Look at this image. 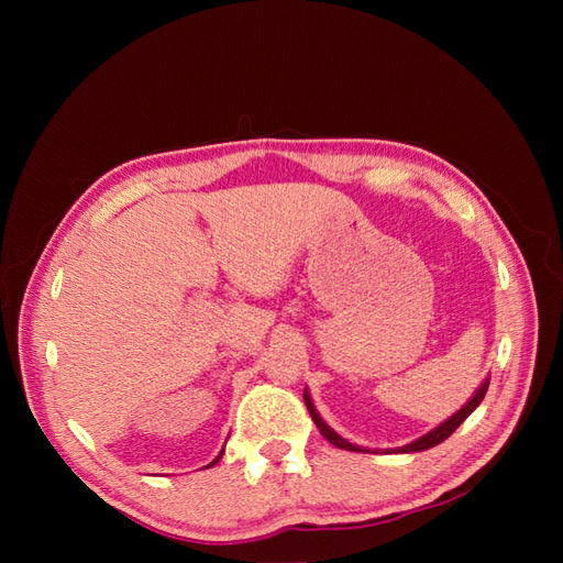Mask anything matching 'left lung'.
<instances>
[{
	"instance_id": "left-lung-1",
	"label": "left lung",
	"mask_w": 563,
	"mask_h": 563,
	"mask_svg": "<svg viewBox=\"0 0 563 563\" xmlns=\"http://www.w3.org/2000/svg\"><path fill=\"white\" fill-rule=\"evenodd\" d=\"M486 389H488V380H486V383H484L479 389H476V395H474V397H472V399H470V401H467L463 408H460V411H457L455 416H451L446 422H441L439 428H434L432 432H428V434H424V437H420V439L411 441V444L401 446L399 451H401V453H416V451H424V449H432V446L441 444V441L449 439V437H451V434H453V432L460 428V424L465 422V418H467V416L474 411V408L484 401V397H486ZM302 397H305V406H308V411H310V416H312L314 424H317V428H319V432L323 434V439H329L331 444H333V446H338V449H345V451H364V449H360V446L350 444V441H345L343 437H338V434H335V432L329 428V424L319 418L317 408H314V404H312V399H310L308 391H305Z\"/></svg>"
}]
</instances>
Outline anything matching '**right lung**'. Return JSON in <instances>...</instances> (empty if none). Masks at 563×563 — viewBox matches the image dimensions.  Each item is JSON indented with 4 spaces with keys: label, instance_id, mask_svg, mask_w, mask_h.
Masks as SVG:
<instances>
[{
    "label": "right lung",
    "instance_id": "obj_1",
    "mask_svg": "<svg viewBox=\"0 0 563 563\" xmlns=\"http://www.w3.org/2000/svg\"><path fill=\"white\" fill-rule=\"evenodd\" d=\"M220 455H223V451H220ZM220 455H218V457L213 460V463H211V465H216V463H218V460H220ZM211 465H209V467H211Z\"/></svg>",
    "mask_w": 563,
    "mask_h": 563
}]
</instances>
